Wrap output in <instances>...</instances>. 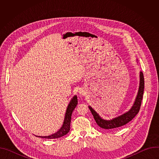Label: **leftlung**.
Listing matches in <instances>:
<instances>
[{
    "instance_id": "1",
    "label": "left lung",
    "mask_w": 159,
    "mask_h": 159,
    "mask_svg": "<svg viewBox=\"0 0 159 159\" xmlns=\"http://www.w3.org/2000/svg\"><path fill=\"white\" fill-rule=\"evenodd\" d=\"M140 87L138 95L136 98V100L134 101V103L131 107V109L127 112L125 113L123 115L113 119L112 120H102L99 115L98 113L91 107L89 106V109L91 111L92 114L94 116V118L96 122V123L100 126L101 128L103 129H113L116 128L120 126H122L128 122H129L131 120L134 118V116L137 115L140 109L142 100L143 98V90H144V77L143 74L141 72H140Z\"/></svg>"
}]
</instances>
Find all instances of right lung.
Wrapping results in <instances>:
<instances>
[{"label": "right lung", "instance_id": "obj_1", "mask_svg": "<svg viewBox=\"0 0 159 159\" xmlns=\"http://www.w3.org/2000/svg\"><path fill=\"white\" fill-rule=\"evenodd\" d=\"M77 104H78L77 98V96H74L73 98V99L71 100V101L70 102L69 106H68V107H67L63 126L59 129V131H58L57 133H55L52 135L47 136V137H39V136H36V137H41L43 139H58V138L61 137H63V136L65 135L66 134L69 133V131H70V126L71 117H72V112H73L74 109L75 108Z\"/></svg>", "mask_w": 159, "mask_h": 159}]
</instances>
